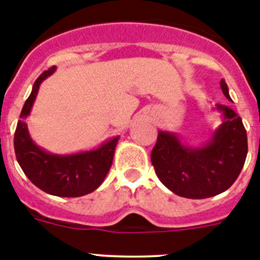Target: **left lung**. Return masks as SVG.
Returning <instances> with one entry per match:
<instances>
[{"mask_svg": "<svg viewBox=\"0 0 260 260\" xmlns=\"http://www.w3.org/2000/svg\"><path fill=\"white\" fill-rule=\"evenodd\" d=\"M220 87L231 100L228 86ZM222 123L202 147L181 143L176 134L158 132L151 152L156 176L174 194L189 199H204L228 190L242 171L247 155V135L242 119L232 108L216 105Z\"/></svg>", "mask_w": 260, "mask_h": 260, "instance_id": "left-lung-1", "label": "left lung"}]
</instances>
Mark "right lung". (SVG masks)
Segmentation results:
<instances>
[{
  "instance_id": "obj_1",
  "label": "right lung",
  "mask_w": 260,
  "mask_h": 260,
  "mask_svg": "<svg viewBox=\"0 0 260 260\" xmlns=\"http://www.w3.org/2000/svg\"><path fill=\"white\" fill-rule=\"evenodd\" d=\"M54 70V66L48 69L35 80L20 112L14 134V150L22 171L39 189L56 197L77 198L95 191L102 185L112 167L119 137L104 142L96 150L73 155H54L34 143L24 119L31 112L41 82Z\"/></svg>"
}]
</instances>
